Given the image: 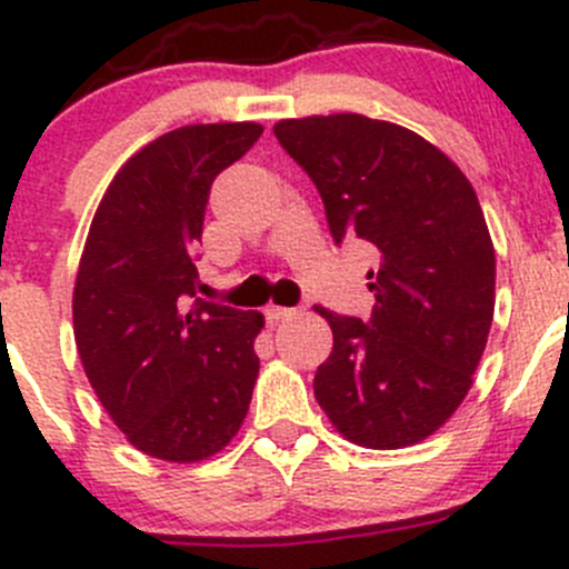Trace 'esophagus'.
I'll list each match as a JSON object with an SVG mask.
<instances>
[{
	"label": "esophagus",
	"mask_w": 569,
	"mask_h": 569,
	"mask_svg": "<svg viewBox=\"0 0 569 569\" xmlns=\"http://www.w3.org/2000/svg\"><path fill=\"white\" fill-rule=\"evenodd\" d=\"M263 317H267L269 321L289 319V317H295V308H286V306H267V308H263Z\"/></svg>",
	"instance_id": "obj_1"
}]
</instances>
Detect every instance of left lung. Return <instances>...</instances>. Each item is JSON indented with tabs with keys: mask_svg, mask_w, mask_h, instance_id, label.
<instances>
[{
	"mask_svg": "<svg viewBox=\"0 0 569 569\" xmlns=\"http://www.w3.org/2000/svg\"><path fill=\"white\" fill-rule=\"evenodd\" d=\"M317 183L332 242L380 250L369 321L317 306L332 352L313 393L332 427L366 449H401L443 427L470 391L496 308V250L479 198L443 151L363 114L274 123Z\"/></svg>",
	"mask_w": 569,
	"mask_h": 569,
	"instance_id": "left-lung-1",
	"label": "left lung"
}]
</instances>
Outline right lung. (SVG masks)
Returning <instances> with one entry per match:
<instances>
[{
  "label": "right lung",
  "instance_id": "1",
  "mask_svg": "<svg viewBox=\"0 0 569 569\" xmlns=\"http://www.w3.org/2000/svg\"><path fill=\"white\" fill-rule=\"evenodd\" d=\"M261 131L200 123L148 142L112 178L84 242L79 358L109 418L157 460H206L248 416L263 317L200 300L194 248L211 183Z\"/></svg>",
  "mask_w": 569,
  "mask_h": 569
}]
</instances>
